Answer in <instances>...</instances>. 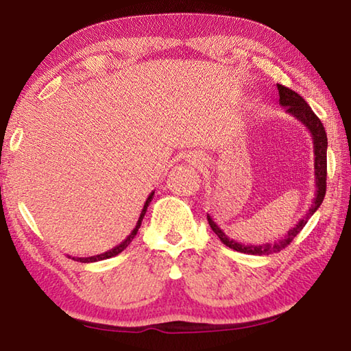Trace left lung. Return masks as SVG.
Segmentation results:
<instances>
[{
	"mask_svg": "<svg viewBox=\"0 0 351 351\" xmlns=\"http://www.w3.org/2000/svg\"><path fill=\"white\" fill-rule=\"evenodd\" d=\"M277 89L280 95V100H278L280 105L283 106L286 109V112L291 114L293 119H297L300 123H303L312 135L313 156H315V162H313L315 187H317V190H315V197L312 201L311 208L307 210L306 215L300 219L298 223L295 225L293 228L287 231V234L285 237L278 239L277 242L274 243H263V245L239 243L236 240H232L226 236L221 226L215 222V219H213L210 215H207L211 230L216 232V236L221 239V242L223 245L239 252L252 254V256H269V254L280 252L281 250H285L286 246L292 242L293 237H297L298 232L304 228V225L307 223L308 219L313 216V213L319 208V205L322 204V199L326 196V187H327V182H326L327 181V134H326L324 126H322L321 120L315 115L312 108L307 105V101L301 97L300 94L280 84H277Z\"/></svg>",
	"mask_w": 351,
	"mask_h": 351,
	"instance_id": "8db88e82",
	"label": "left lung"
}]
</instances>
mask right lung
Listing matches in <instances>:
<instances>
[{
	"mask_svg": "<svg viewBox=\"0 0 351 351\" xmlns=\"http://www.w3.org/2000/svg\"><path fill=\"white\" fill-rule=\"evenodd\" d=\"M154 195H155V191H152V193H150V195L147 196L146 202H144V207H143V210H141V213H140V217H138V221H136L135 228H134L132 231H130V234H129V236H128L125 240H123V242H121L120 245L114 246L112 250H109V251L103 252V254H97V256H91V257H73V260H75V262H80V263H93V262H100V260H106V258L115 257V256H119V254H120L121 251H125V250L128 248V245H129L130 242H132V239L136 236V232H138V228H140V226H141V221H143L144 215H146V211H147L149 204L152 202Z\"/></svg>",
	"mask_w": 351,
	"mask_h": 351,
	"instance_id": "1",
	"label": "right lung"
}]
</instances>
